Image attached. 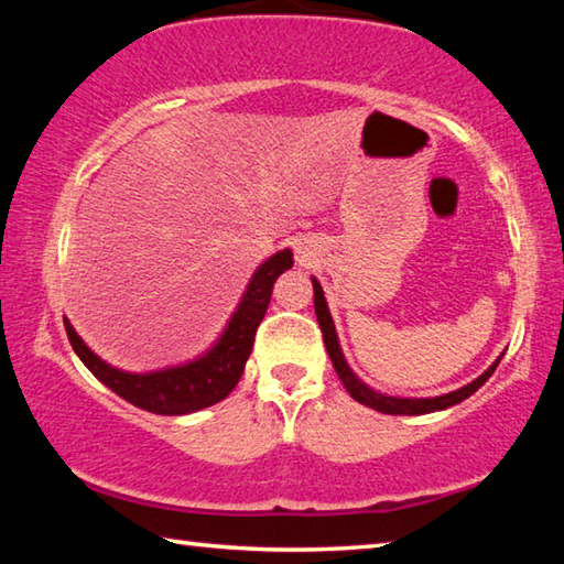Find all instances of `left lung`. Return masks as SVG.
Listing matches in <instances>:
<instances>
[{"mask_svg":"<svg viewBox=\"0 0 564 564\" xmlns=\"http://www.w3.org/2000/svg\"><path fill=\"white\" fill-rule=\"evenodd\" d=\"M313 305H316V318H318V326L323 330V343H326V350H328V356L333 360V368H336L343 388L348 390L350 398H356L358 403L378 410V413L423 415V413H433V410L451 408L455 403H460V400L470 398L475 390L480 388L485 380H488L495 373V368H498V362H500V358H498L488 370H485L480 378H475L473 383H467L460 390H453V393H447V395H437V398H390V395H383V393H376V390L368 388L366 383H360L356 373H352V370L348 368V362H346V358H343V350L338 346L336 326H333L326 295H323V289H321V283L316 279H313Z\"/></svg>","mask_w":564,"mask_h":564,"instance_id":"8db88e82","label":"left lung"}]
</instances>
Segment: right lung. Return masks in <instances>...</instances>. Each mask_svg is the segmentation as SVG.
<instances>
[{"label": "right lung", "instance_id": "obj_1", "mask_svg": "<svg viewBox=\"0 0 564 564\" xmlns=\"http://www.w3.org/2000/svg\"><path fill=\"white\" fill-rule=\"evenodd\" d=\"M291 265L293 253L289 248L261 263V269L248 283L234 318L228 321L224 336L206 356L191 360L186 366L154 370V373H127V370L111 368L109 362H104L97 352L87 348V343L76 336L72 323L64 318L66 336H69L72 348L84 366L119 398L129 400L131 405L156 415L196 413V410L224 400L241 380L246 360L251 356L256 330L269 311L273 283Z\"/></svg>", "mask_w": 564, "mask_h": 564}]
</instances>
